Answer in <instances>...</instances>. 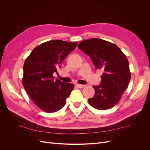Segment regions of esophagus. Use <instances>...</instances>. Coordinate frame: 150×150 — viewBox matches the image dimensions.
<instances>
[{
	"label": "esophagus",
	"instance_id": "obj_1",
	"mask_svg": "<svg viewBox=\"0 0 150 150\" xmlns=\"http://www.w3.org/2000/svg\"><path fill=\"white\" fill-rule=\"evenodd\" d=\"M76 86L79 88H83L85 87V85H84V84H77Z\"/></svg>",
	"mask_w": 150,
	"mask_h": 150
}]
</instances>
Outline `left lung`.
<instances>
[{
	"instance_id": "left-lung-1",
	"label": "left lung",
	"mask_w": 150,
	"mask_h": 150,
	"mask_svg": "<svg viewBox=\"0 0 150 150\" xmlns=\"http://www.w3.org/2000/svg\"><path fill=\"white\" fill-rule=\"evenodd\" d=\"M78 49L90 57L96 69L103 70L101 82L93 86L94 97L89 104L99 110L110 109L120 101L131 79L128 60L115 44L98 38L84 40Z\"/></svg>"
}]
</instances>
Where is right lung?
Segmentation results:
<instances>
[{"mask_svg":"<svg viewBox=\"0 0 150 150\" xmlns=\"http://www.w3.org/2000/svg\"><path fill=\"white\" fill-rule=\"evenodd\" d=\"M78 42L53 40L35 47L24 64L22 84L25 91L40 110L47 112L64 106L74 84L54 80L62 62L77 46Z\"/></svg>","mask_w":150,"mask_h":150,"instance_id":"1","label":"right lung"}]
</instances>
